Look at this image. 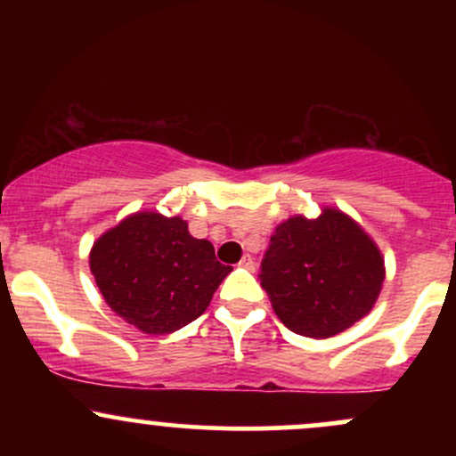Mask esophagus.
<instances>
[{
	"mask_svg": "<svg viewBox=\"0 0 456 456\" xmlns=\"http://www.w3.org/2000/svg\"><path fill=\"white\" fill-rule=\"evenodd\" d=\"M240 265H242V268H246V270H255V259L250 257V255H244L242 261H240Z\"/></svg>",
	"mask_w": 456,
	"mask_h": 456,
	"instance_id": "obj_1",
	"label": "esophagus"
}]
</instances>
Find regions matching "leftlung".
<instances>
[{"label": "left lung", "mask_w": 456, "mask_h": 456, "mask_svg": "<svg viewBox=\"0 0 456 456\" xmlns=\"http://www.w3.org/2000/svg\"><path fill=\"white\" fill-rule=\"evenodd\" d=\"M261 287L291 332L330 338L366 317L386 279L379 246L338 208L289 216L274 229Z\"/></svg>", "instance_id": "1"}]
</instances>
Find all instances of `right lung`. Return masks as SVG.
Segmentation results:
<instances>
[{
  "label": "right lung",
  "instance_id": "right-lung-1",
  "mask_svg": "<svg viewBox=\"0 0 456 456\" xmlns=\"http://www.w3.org/2000/svg\"><path fill=\"white\" fill-rule=\"evenodd\" d=\"M90 272L115 315L145 334H171L203 315L232 265L182 216L143 210L94 242Z\"/></svg>",
  "mask_w": 456,
  "mask_h": 456
}]
</instances>
